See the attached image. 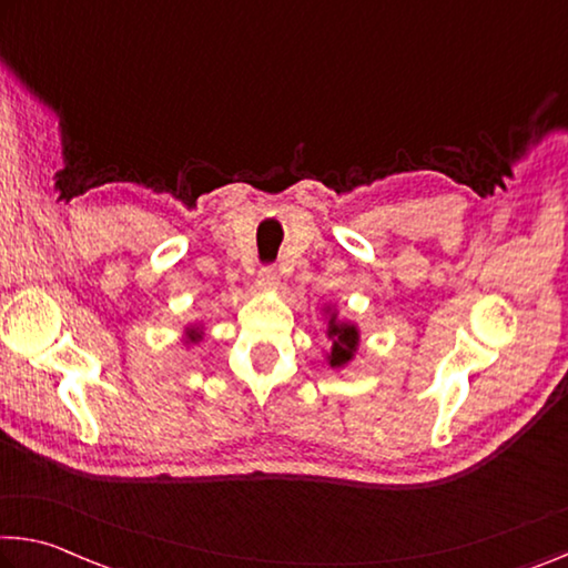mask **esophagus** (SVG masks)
I'll return each mask as SVG.
<instances>
[{
	"label": "esophagus",
	"instance_id": "34e87169",
	"mask_svg": "<svg viewBox=\"0 0 568 568\" xmlns=\"http://www.w3.org/2000/svg\"><path fill=\"white\" fill-rule=\"evenodd\" d=\"M277 287V273L273 267H263L257 273V277H255V291H260V293H270V291H275Z\"/></svg>",
	"mask_w": 568,
	"mask_h": 568
}]
</instances>
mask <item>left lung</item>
I'll list each match as a JSON object with an SVG mask.
<instances>
[{
  "instance_id": "1",
  "label": "left lung",
  "mask_w": 568,
  "mask_h": 568,
  "mask_svg": "<svg viewBox=\"0 0 568 568\" xmlns=\"http://www.w3.org/2000/svg\"><path fill=\"white\" fill-rule=\"evenodd\" d=\"M323 316H326V336L331 341V351L326 354V364L331 368H346L354 362L362 346V331L354 321L341 318L336 305H323Z\"/></svg>"
}]
</instances>
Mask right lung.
Here are the masks:
<instances>
[{
  "mask_svg": "<svg viewBox=\"0 0 568 568\" xmlns=\"http://www.w3.org/2000/svg\"><path fill=\"white\" fill-rule=\"evenodd\" d=\"M202 336H204L202 323H189V326L182 333V344L192 346V344H196V341H202Z\"/></svg>",
  "mask_w": 568,
  "mask_h": 568,
  "instance_id": "1",
  "label": "right lung"
}]
</instances>
